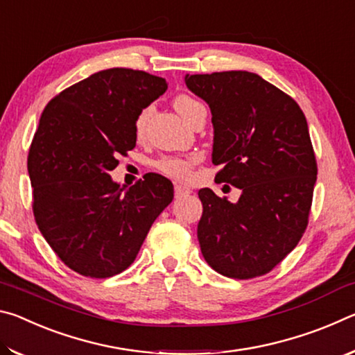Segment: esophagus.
<instances>
[{
  "instance_id": "1",
  "label": "esophagus",
  "mask_w": 355,
  "mask_h": 355,
  "mask_svg": "<svg viewBox=\"0 0 355 355\" xmlns=\"http://www.w3.org/2000/svg\"><path fill=\"white\" fill-rule=\"evenodd\" d=\"M191 188H188V186H182V184H175V197L177 199H180V197H186L191 194Z\"/></svg>"
}]
</instances>
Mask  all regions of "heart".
I'll list each match as a JSON object with an SVG mask.
<instances>
[{
  "label": "heart",
  "mask_w": 355,
  "mask_h": 355,
  "mask_svg": "<svg viewBox=\"0 0 355 355\" xmlns=\"http://www.w3.org/2000/svg\"><path fill=\"white\" fill-rule=\"evenodd\" d=\"M173 106H175L177 112L182 116L184 120L188 119L192 112H194L197 107L203 106L199 101L191 98L189 95H177L175 100H173ZM150 107H144V110L137 114L136 122H135V133L137 136H142L144 131H146V125L150 116ZM192 163L194 161L189 158H177V156H171V158H163L156 163V169L164 175L175 178V180H188L192 171Z\"/></svg>",
  "instance_id": "1"
}]
</instances>
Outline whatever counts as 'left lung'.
<instances>
[{"mask_svg":"<svg viewBox=\"0 0 355 355\" xmlns=\"http://www.w3.org/2000/svg\"><path fill=\"white\" fill-rule=\"evenodd\" d=\"M184 83L211 111L216 180L241 189L236 203L199 191L202 255L225 277H258L307 227L318 173L307 120L290 95L250 71L186 75Z\"/></svg>","mask_w":355,"mask_h":355,"instance_id":"obj_1","label":"left lung"}]
</instances>
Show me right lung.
<instances>
[{"label": "right lung", "instance_id": "1", "mask_svg": "<svg viewBox=\"0 0 355 355\" xmlns=\"http://www.w3.org/2000/svg\"><path fill=\"white\" fill-rule=\"evenodd\" d=\"M167 91L164 78L107 69L56 95L28 155L34 218L56 255L92 279L127 269L173 199L158 173L125 189L110 172L136 146L137 114Z\"/></svg>", "mask_w": 355, "mask_h": 355}]
</instances>
